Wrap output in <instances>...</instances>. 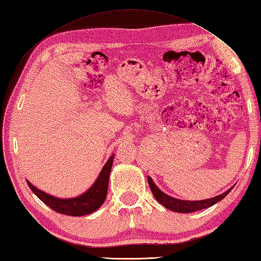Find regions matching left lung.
Masks as SVG:
<instances>
[{
	"mask_svg": "<svg viewBox=\"0 0 261 261\" xmlns=\"http://www.w3.org/2000/svg\"><path fill=\"white\" fill-rule=\"evenodd\" d=\"M148 179V184L152 195L156 198V200L162 204L165 208L169 209L171 212H176V213H181V214H188V213H194L197 211H201V209H205L208 207H212L215 204H217L218 201L222 200L225 197L229 194L230 190L232 189L229 188L228 190H226L225 193H222L218 196H215L213 198L209 199H202V200H182V199H178V198H174L167 194H165L164 192L158 188L155 182L152 181V179L150 178L149 176H147Z\"/></svg>",
	"mask_w": 261,
	"mask_h": 261,
	"instance_id": "left-lung-1",
	"label": "left lung"
}]
</instances>
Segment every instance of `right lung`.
Listing matches in <instances>:
<instances>
[{"mask_svg":"<svg viewBox=\"0 0 261 261\" xmlns=\"http://www.w3.org/2000/svg\"><path fill=\"white\" fill-rule=\"evenodd\" d=\"M114 156H115V154H113L109 158V161L106 162L104 167L101 168L98 177L94 181L93 185L85 193L81 194L80 196L72 197V198H59V197L52 196L39 188H36L28 179L27 182L32 192L39 197L44 204L47 205L49 208H52L56 213L64 214L67 216H75V217H77V216H85L96 212L104 204L107 195V189H109V180Z\"/></svg>","mask_w":261,"mask_h":261,"instance_id":"1","label":"right lung"}]
</instances>
